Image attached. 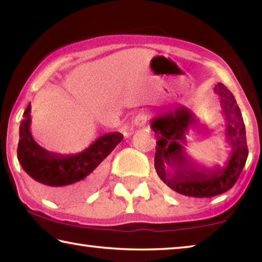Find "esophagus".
Wrapping results in <instances>:
<instances>
[{
  "label": "esophagus",
  "mask_w": 262,
  "mask_h": 262,
  "mask_svg": "<svg viewBox=\"0 0 262 262\" xmlns=\"http://www.w3.org/2000/svg\"><path fill=\"white\" fill-rule=\"evenodd\" d=\"M147 120H148L147 115L142 114V115H139V117H137V118H136V120H135V122H136V125H139V126H142V125H144V123H145V122H147Z\"/></svg>",
  "instance_id": "esophagus-1"
}]
</instances>
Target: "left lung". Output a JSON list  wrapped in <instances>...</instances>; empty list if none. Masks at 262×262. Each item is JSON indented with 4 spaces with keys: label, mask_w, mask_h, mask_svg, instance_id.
<instances>
[{
    "label": "left lung",
    "mask_w": 262,
    "mask_h": 262,
    "mask_svg": "<svg viewBox=\"0 0 262 262\" xmlns=\"http://www.w3.org/2000/svg\"><path fill=\"white\" fill-rule=\"evenodd\" d=\"M220 96L227 125L224 136L232 151L224 167H205L186 151L185 135L196 125L192 111L185 106L155 117L150 126L157 134L155 168L159 178L177 193L193 198H211L227 192L236 184L248 156L246 129L234 96L222 83L214 89Z\"/></svg>",
    "instance_id": "obj_1"
}]
</instances>
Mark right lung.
<instances>
[{
  "instance_id": "1",
  "label": "right lung",
  "mask_w": 262,
  "mask_h": 262,
  "mask_svg": "<svg viewBox=\"0 0 262 262\" xmlns=\"http://www.w3.org/2000/svg\"><path fill=\"white\" fill-rule=\"evenodd\" d=\"M31 104L24 111L19 126L17 157L31 178L51 188H66L69 193H81L92 179L96 167L120 143L123 135L108 133L97 139L84 151L59 155L41 148L31 134Z\"/></svg>"
}]
</instances>
